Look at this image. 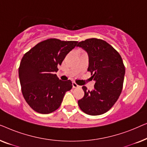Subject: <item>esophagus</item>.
Listing matches in <instances>:
<instances>
[{
    "label": "esophagus",
    "instance_id": "1",
    "mask_svg": "<svg viewBox=\"0 0 147 147\" xmlns=\"http://www.w3.org/2000/svg\"><path fill=\"white\" fill-rule=\"evenodd\" d=\"M72 86H73V88H81V86H79V85H78V84H76V83H75V82H73V83H72Z\"/></svg>",
    "mask_w": 147,
    "mask_h": 147
}]
</instances>
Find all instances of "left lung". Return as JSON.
I'll return each mask as SVG.
<instances>
[{
	"label": "left lung",
	"mask_w": 147,
	"mask_h": 147,
	"mask_svg": "<svg viewBox=\"0 0 147 147\" xmlns=\"http://www.w3.org/2000/svg\"><path fill=\"white\" fill-rule=\"evenodd\" d=\"M77 47L88 53L92 80L95 81L94 89L82 87L84 96L78 105L86 114L100 115L111 108L121 94L125 67L121 56L110 44L101 39H86Z\"/></svg>",
	"instance_id": "obj_1"
}]
</instances>
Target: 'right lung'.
Here are the masks:
<instances>
[{"instance_id":"1","label":"right lung","mask_w":147,"mask_h":147,"mask_svg":"<svg viewBox=\"0 0 147 147\" xmlns=\"http://www.w3.org/2000/svg\"><path fill=\"white\" fill-rule=\"evenodd\" d=\"M77 41L49 39L38 43L22 58L19 69L23 97L35 111L49 114L59 108L71 80L62 81L55 72Z\"/></svg>"}]
</instances>
